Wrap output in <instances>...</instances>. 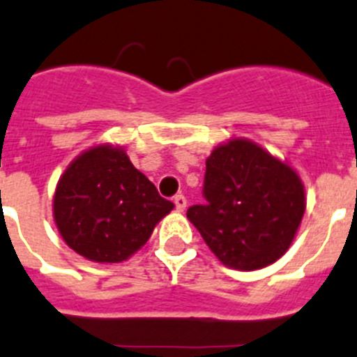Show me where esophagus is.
Listing matches in <instances>:
<instances>
[{"instance_id": "34e87169", "label": "esophagus", "mask_w": 357, "mask_h": 357, "mask_svg": "<svg viewBox=\"0 0 357 357\" xmlns=\"http://www.w3.org/2000/svg\"><path fill=\"white\" fill-rule=\"evenodd\" d=\"M174 204H176V210H178V212H183V210L187 208V197L179 194V196L174 197Z\"/></svg>"}]
</instances>
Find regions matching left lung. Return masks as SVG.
Returning <instances> with one entry per match:
<instances>
[{
  "label": "left lung",
  "instance_id": "obj_1",
  "mask_svg": "<svg viewBox=\"0 0 357 357\" xmlns=\"http://www.w3.org/2000/svg\"><path fill=\"white\" fill-rule=\"evenodd\" d=\"M203 197L187 217L222 264L252 271L280 259L305 212L302 179L248 140L213 149L206 160Z\"/></svg>",
  "mask_w": 357,
  "mask_h": 357
}]
</instances>
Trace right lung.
I'll use <instances>...</instances> for the list:
<instances>
[{"mask_svg": "<svg viewBox=\"0 0 357 357\" xmlns=\"http://www.w3.org/2000/svg\"><path fill=\"white\" fill-rule=\"evenodd\" d=\"M174 204L135 169L122 149L97 145L59 179L54 217L68 246L93 262H122L138 252Z\"/></svg>", "mask_w": 357, "mask_h": 357, "instance_id": "right-lung-1", "label": "right lung"}]
</instances>
